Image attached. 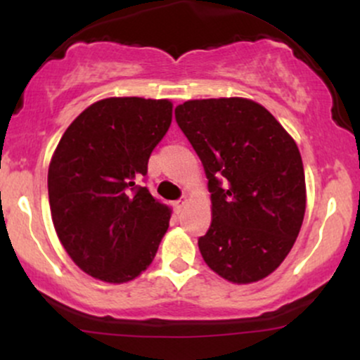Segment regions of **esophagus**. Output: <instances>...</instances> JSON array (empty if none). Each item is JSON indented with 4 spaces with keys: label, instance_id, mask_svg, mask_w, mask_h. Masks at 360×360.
<instances>
[{
    "label": "esophagus",
    "instance_id": "obj_1",
    "mask_svg": "<svg viewBox=\"0 0 360 360\" xmlns=\"http://www.w3.org/2000/svg\"><path fill=\"white\" fill-rule=\"evenodd\" d=\"M184 205H186V198H183V200H177V201H174V210L177 213H181L183 212Z\"/></svg>",
    "mask_w": 360,
    "mask_h": 360
}]
</instances>
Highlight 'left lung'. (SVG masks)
Masks as SVG:
<instances>
[{
  "label": "left lung",
  "mask_w": 360,
  "mask_h": 360,
  "mask_svg": "<svg viewBox=\"0 0 360 360\" xmlns=\"http://www.w3.org/2000/svg\"><path fill=\"white\" fill-rule=\"evenodd\" d=\"M176 122L203 162L212 225L198 240L210 269L230 283L264 279L295 245L307 184L298 146L259 103L191 100Z\"/></svg>",
  "instance_id": "left-lung-1"
}]
</instances>
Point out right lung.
I'll return each mask as SVG.
<instances>
[{"instance_id": "right-lung-1", "label": "right lung", "mask_w": 360, "mask_h": 360, "mask_svg": "<svg viewBox=\"0 0 360 360\" xmlns=\"http://www.w3.org/2000/svg\"><path fill=\"white\" fill-rule=\"evenodd\" d=\"M171 122L167 100L106 98L62 135L49 166V203L57 237L86 274L127 283L154 260L171 208L137 179Z\"/></svg>"}]
</instances>
